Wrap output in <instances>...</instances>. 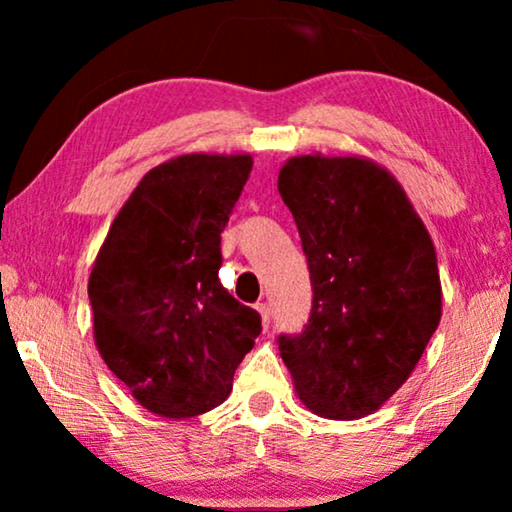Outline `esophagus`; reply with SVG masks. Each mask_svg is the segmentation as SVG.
Masks as SVG:
<instances>
[{
    "label": "esophagus",
    "mask_w": 512,
    "mask_h": 512,
    "mask_svg": "<svg viewBox=\"0 0 512 512\" xmlns=\"http://www.w3.org/2000/svg\"><path fill=\"white\" fill-rule=\"evenodd\" d=\"M256 310L261 312V319H263V326L268 328L270 326V305L268 303H258Z\"/></svg>",
    "instance_id": "obj_1"
}]
</instances>
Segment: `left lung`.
Listing matches in <instances>:
<instances>
[{"label":"left lung","mask_w":512,"mask_h":512,"mask_svg":"<svg viewBox=\"0 0 512 512\" xmlns=\"http://www.w3.org/2000/svg\"><path fill=\"white\" fill-rule=\"evenodd\" d=\"M307 256L312 310L279 354L314 415L359 419L408 380L443 307L436 249L408 195L366 158H289L277 181Z\"/></svg>","instance_id":"8db88e82"}]
</instances>
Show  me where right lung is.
I'll use <instances>...</instances> for the list:
<instances>
[{
  "label": "right lung",
  "mask_w": 512,
  "mask_h": 512,
  "mask_svg": "<svg viewBox=\"0 0 512 512\" xmlns=\"http://www.w3.org/2000/svg\"><path fill=\"white\" fill-rule=\"evenodd\" d=\"M254 160L188 153L153 167L111 223L88 279L104 363L149 412L223 403L261 314L219 282L221 233Z\"/></svg>",
  "instance_id": "add662e5"
}]
</instances>
